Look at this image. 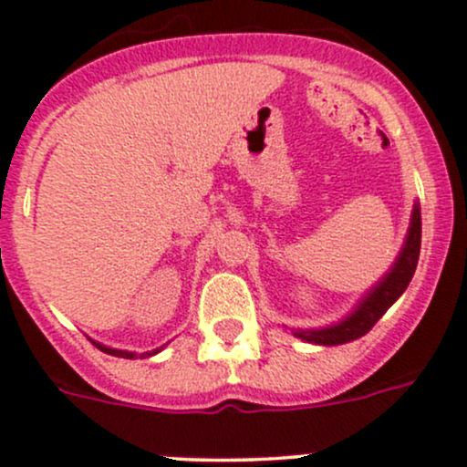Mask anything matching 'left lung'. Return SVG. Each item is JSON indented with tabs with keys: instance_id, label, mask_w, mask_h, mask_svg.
I'll return each instance as SVG.
<instances>
[{
	"instance_id": "8db88e82",
	"label": "left lung",
	"mask_w": 467,
	"mask_h": 467,
	"mask_svg": "<svg viewBox=\"0 0 467 467\" xmlns=\"http://www.w3.org/2000/svg\"><path fill=\"white\" fill-rule=\"evenodd\" d=\"M419 252H420V207L419 202H414L412 218H410V229L405 235V243L400 247L399 255H396L392 269L369 289L363 298L358 300V305L354 307V312L345 316L338 323L327 325V327L320 329H292L296 338L305 340V343L314 345H343L349 340L360 338L379 323V318L388 312L389 307L400 298V294L408 289L410 280H412L416 263H419Z\"/></svg>"
}]
</instances>
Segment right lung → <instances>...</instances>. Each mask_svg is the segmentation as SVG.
Here are the masks:
<instances>
[{
	"instance_id": "obj_1",
	"label": "right lung",
	"mask_w": 467,
	"mask_h": 467,
	"mask_svg": "<svg viewBox=\"0 0 467 467\" xmlns=\"http://www.w3.org/2000/svg\"><path fill=\"white\" fill-rule=\"evenodd\" d=\"M93 345L98 349H102L104 354H111V356H119V358H144V356H153V354H158L160 349H153V352H144V354H135V352H127V349H113V348H107V345H102V343H98V340H93Z\"/></svg>"
}]
</instances>
